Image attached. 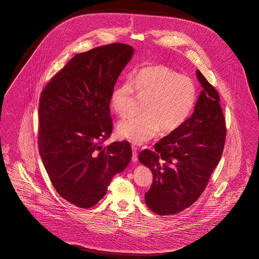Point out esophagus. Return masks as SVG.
<instances>
[{
  "label": "esophagus",
  "instance_id": "34e87169",
  "mask_svg": "<svg viewBox=\"0 0 259 259\" xmlns=\"http://www.w3.org/2000/svg\"><path fill=\"white\" fill-rule=\"evenodd\" d=\"M132 151H133V155H132V160L133 161H137L138 160V148L135 145H132Z\"/></svg>",
  "mask_w": 259,
  "mask_h": 259
}]
</instances>
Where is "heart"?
I'll list each match as a JSON object with an SVG mask.
<instances>
[{
  "label": "heart",
  "instance_id": "heart-1",
  "mask_svg": "<svg viewBox=\"0 0 259 259\" xmlns=\"http://www.w3.org/2000/svg\"><path fill=\"white\" fill-rule=\"evenodd\" d=\"M138 97L146 99L142 115L120 121V137L144 144L159 134L171 133L191 115L197 101V87L189 77L164 65H146L118 82L111 94L113 110L121 117L130 115Z\"/></svg>",
  "mask_w": 259,
  "mask_h": 259
}]
</instances>
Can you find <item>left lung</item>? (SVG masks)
<instances>
[{"label": "left lung", "mask_w": 259, "mask_h": 259, "mask_svg": "<svg viewBox=\"0 0 259 259\" xmlns=\"http://www.w3.org/2000/svg\"><path fill=\"white\" fill-rule=\"evenodd\" d=\"M196 77L203 91L192 116L156 143L154 151L140 153L153 174L146 204L159 216L178 214L198 199L223 155L227 127L219 94L199 70Z\"/></svg>", "instance_id": "left-lung-1"}]
</instances>
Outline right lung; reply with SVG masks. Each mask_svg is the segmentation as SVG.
<instances>
[{
    "mask_svg": "<svg viewBox=\"0 0 259 259\" xmlns=\"http://www.w3.org/2000/svg\"><path fill=\"white\" fill-rule=\"evenodd\" d=\"M132 54L117 42L77 54L41 92L40 157L60 196L80 208L95 206L132 158L127 141L101 146L113 129L114 84Z\"/></svg>",
    "mask_w": 259,
    "mask_h": 259,
    "instance_id": "obj_1",
    "label": "right lung"
}]
</instances>
